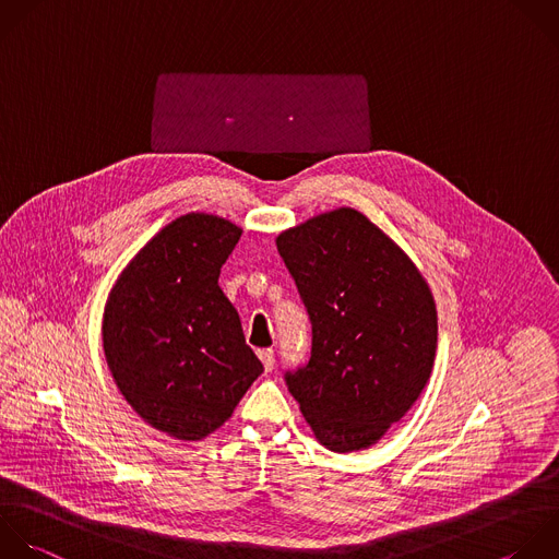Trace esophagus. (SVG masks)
I'll return each instance as SVG.
<instances>
[{"instance_id": "obj_1", "label": "esophagus", "mask_w": 559, "mask_h": 559, "mask_svg": "<svg viewBox=\"0 0 559 559\" xmlns=\"http://www.w3.org/2000/svg\"><path fill=\"white\" fill-rule=\"evenodd\" d=\"M258 356H260L264 369H266V371H273V367H275V352L269 347V349H260Z\"/></svg>"}]
</instances>
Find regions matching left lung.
<instances>
[{"mask_svg":"<svg viewBox=\"0 0 559 559\" xmlns=\"http://www.w3.org/2000/svg\"><path fill=\"white\" fill-rule=\"evenodd\" d=\"M277 251L312 323L308 362L284 373L288 391L325 448H369L430 378L437 310L428 284L349 207L280 234Z\"/></svg>","mask_w":559,"mask_h":559,"instance_id":"1","label":"left lung"}]
</instances>
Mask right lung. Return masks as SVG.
Instances as JSON below:
<instances>
[{
  "label": "right lung",
  "instance_id": "obj_1",
  "mask_svg": "<svg viewBox=\"0 0 559 559\" xmlns=\"http://www.w3.org/2000/svg\"><path fill=\"white\" fill-rule=\"evenodd\" d=\"M242 229L210 214L164 227L109 295L103 343L127 402L151 426L197 441L231 417L264 371L218 286Z\"/></svg>",
  "mask_w": 559,
  "mask_h": 559
}]
</instances>
